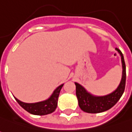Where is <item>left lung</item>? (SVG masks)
<instances>
[{"instance_id": "left-lung-1", "label": "left lung", "mask_w": 132, "mask_h": 132, "mask_svg": "<svg viewBox=\"0 0 132 132\" xmlns=\"http://www.w3.org/2000/svg\"><path fill=\"white\" fill-rule=\"evenodd\" d=\"M120 53L123 66V76L118 88L114 92L104 96H93L88 93L80 84L75 82L76 95L79 102V106L82 111L88 113H99L107 111L113 107L119 101L124 92L126 86V64L123 53L119 49L116 48Z\"/></svg>"}]
</instances>
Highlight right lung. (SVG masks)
<instances>
[{
  "label": "right lung",
  "mask_w": 132,
  "mask_h": 132,
  "mask_svg": "<svg viewBox=\"0 0 132 132\" xmlns=\"http://www.w3.org/2000/svg\"><path fill=\"white\" fill-rule=\"evenodd\" d=\"M63 85H61L58 88H57V89L54 91L53 94L51 96V97L44 102L28 104V103L22 102L16 98H15V99L18 102V104L24 110L33 115L44 116V115L50 114L55 111L57 107V99H58L59 93H60V91L61 90Z\"/></svg>",
  "instance_id": "add662e5"
}]
</instances>
